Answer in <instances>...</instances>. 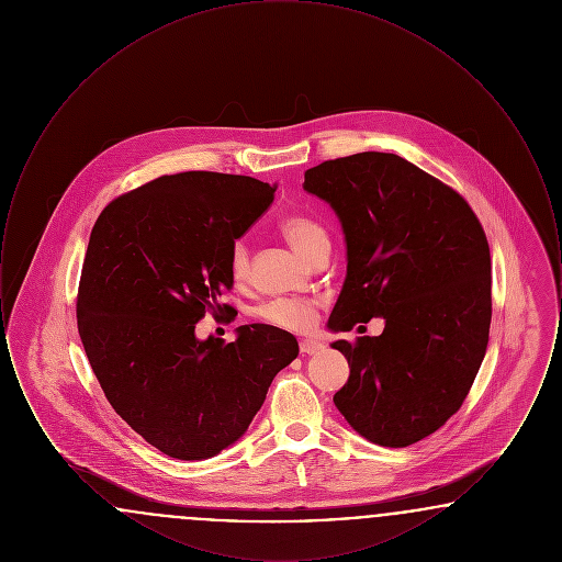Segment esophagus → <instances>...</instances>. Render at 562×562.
I'll list each match as a JSON object with an SVG mask.
<instances>
[{
  "instance_id": "esophagus-1",
  "label": "esophagus",
  "mask_w": 562,
  "mask_h": 562,
  "mask_svg": "<svg viewBox=\"0 0 562 562\" xmlns=\"http://www.w3.org/2000/svg\"><path fill=\"white\" fill-rule=\"evenodd\" d=\"M322 348H324V346H322L321 341H314V339H303V341L299 344V349H301V353H303V356L318 353Z\"/></svg>"
}]
</instances>
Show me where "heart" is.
Returning <instances> with one entry per match:
<instances>
[{
	"instance_id": "heart-1",
	"label": "heart",
	"mask_w": 562,
	"mask_h": 562,
	"mask_svg": "<svg viewBox=\"0 0 562 562\" xmlns=\"http://www.w3.org/2000/svg\"><path fill=\"white\" fill-rule=\"evenodd\" d=\"M280 232L307 259H314L322 250H330L328 229L314 216L289 214L280 221ZM229 271L236 282H241L248 273V246L241 238L232 241ZM316 314L318 301L305 296H273L255 310V316L259 321L294 333L307 330L316 322Z\"/></svg>"
}]
</instances>
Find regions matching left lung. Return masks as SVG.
<instances>
[{
    "instance_id": "8db88e82",
    "label": "left lung",
    "mask_w": 562,
    "mask_h": 562,
    "mask_svg": "<svg viewBox=\"0 0 562 562\" xmlns=\"http://www.w3.org/2000/svg\"><path fill=\"white\" fill-rule=\"evenodd\" d=\"M303 188L335 209L348 241L328 326L385 321L379 337L333 344L349 364L333 402L374 445H415L461 408L486 351L493 303L481 221L453 188L394 154L322 161Z\"/></svg>"
}]
</instances>
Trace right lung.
<instances>
[{"label": "right lung", "instance_id": "obj_1", "mask_svg": "<svg viewBox=\"0 0 562 562\" xmlns=\"http://www.w3.org/2000/svg\"><path fill=\"white\" fill-rule=\"evenodd\" d=\"M276 188L241 175H164L99 214L78 289V330L113 411L175 459L234 445L273 376L299 353L291 333L250 324L234 344L195 339L234 284L232 241L268 211Z\"/></svg>", "mask_w": 562, "mask_h": 562}]
</instances>
